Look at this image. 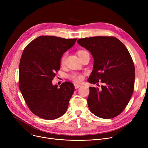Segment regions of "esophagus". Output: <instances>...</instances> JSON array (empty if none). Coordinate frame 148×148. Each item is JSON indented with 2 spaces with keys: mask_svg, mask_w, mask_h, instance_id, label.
Instances as JSON below:
<instances>
[{
  "mask_svg": "<svg viewBox=\"0 0 148 148\" xmlns=\"http://www.w3.org/2000/svg\"><path fill=\"white\" fill-rule=\"evenodd\" d=\"M81 86L80 84H77V83H74V87H75V89H77L79 88Z\"/></svg>",
  "mask_w": 148,
  "mask_h": 148,
  "instance_id": "obj_1",
  "label": "esophagus"
}]
</instances>
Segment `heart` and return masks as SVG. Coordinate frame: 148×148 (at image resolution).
I'll return each instance as SVG.
<instances>
[{
	"instance_id": "b5f03b06",
	"label": "heart",
	"mask_w": 148,
	"mask_h": 148,
	"mask_svg": "<svg viewBox=\"0 0 148 148\" xmlns=\"http://www.w3.org/2000/svg\"><path fill=\"white\" fill-rule=\"evenodd\" d=\"M86 52H88V51H86V50H80L78 51V55H80V54H82L84 53H86ZM65 59H66V55H64L63 56H62V58H61V60H60L61 64H64L65 63ZM69 79L75 82H80L83 79V76L82 74H81L80 73H74L69 75Z\"/></svg>"
}]
</instances>
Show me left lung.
Instances as JSON below:
<instances>
[{
  "label": "left lung",
  "mask_w": 148,
  "mask_h": 148,
  "mask_svg": "<svg viewBox=\"0 0 148 148\" xmlns=\"http://www.w3.org/2000/svg\"><path fill=\"white\" fill-rule=\"evenodd\" d=\"M77 43L94 58L88 81L97 86L99 82L103 83L101 89L89 88V110L99 118H113L125 109L133 92L135 68L130 54L125 45L113 36L82 38Z\"/></svg>",
  "instance_id": "obj_1"
}]
</instances>
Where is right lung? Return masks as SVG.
<instances>
[{
	"label": "right lung",
	"mask_w": 148,
	"mask_h": 148,
	"mask_svg": "<svg viewBox=\"0 0 148 148\" xmlns=\"http://www.w3.org/2000/svg\"><path fill=\"white\" fill-rule=\"evenodd\" d=\"M76 40L40 36L23 50L19 65V88L29 109L38 117L55 119L67 110L74 86L65 82L58 88L52 80L60 69L62 55Z\"/></svg>",
	"instance_id": "add662e5"
}]
</instances>
